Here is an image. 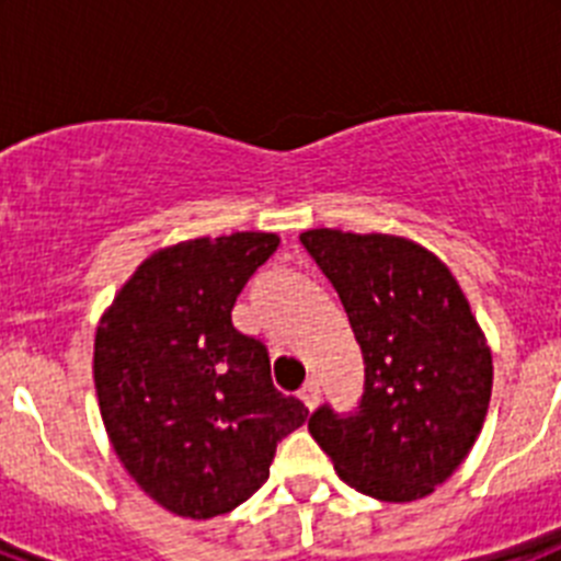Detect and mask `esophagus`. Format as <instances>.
I'll use <instances>...</instances> for the list:
<instances>
[{"instance_id":"obj_1","label":"esophagus","mask_w":561,"mask_h":561,"mask_svg":"<svg viewBox=\"0 0 561 561\" xmlns=\"http://www.w3.org/2000/svg\"><path fill=\"white\" fill-rule=\"evenodd\" d=\"M300 399H304V404L309 410H314L317 404H320V385H317L314 379H309L304 385V390H300Z\"/></svg>"}]
</instances>
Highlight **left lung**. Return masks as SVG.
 Listing matches in <instances>:
<instances>
[{
    "label": "left lung",
    "instance_id": "left-lung-1",
    "mask_svg": "<svg viewBox=\"0 0 561 561\" xmlns=\"http://www.w3.org/2000/svg\"><path fill=\"white\" fill-rule=\"evenodd\" d=\"M334 284L365 359L359 410L309 419L351 489L413 503L463 463L492 399V348L449 266L388 232H300Z\"/></svg>",
    "mask_w": 561,
    "mask_h": 561
}]
</instances>
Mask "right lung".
<instances>
[{
  "label": "right lung",
  "mask_w": 561,
  "mask_h": 561,
  "mask_svg": "<svg viewBox=\"0 0 561 561\" xmlns=\"http://www.w3.org/2000/svg\"><path fill=\"white\" fill-rule=\"evenodd\" d=\"M275 232L162 247L114 295L95 331L98 404L112 449L165 512L213 519L266 483L277 440L309 410L275 390L266 348L232 306L277 250Z\"/></svg>",
  "instance_id": "obj_1"
}]
</instances>
